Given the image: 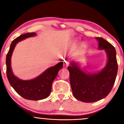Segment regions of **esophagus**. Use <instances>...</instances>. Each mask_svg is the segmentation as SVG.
Segmentation results:
<instances>
[{
	"label": "esophagus",
	"mask_w": 124,
	"mask_h": 124,
	"mask_svg": "<svg viewBox=\"0 0 124 124\" xmlns=\"http://www.w3.org/2000/svg\"><path fill=\"white\" fill-rule=\"evenodd\" d=\"M65 65L66 66H68L69 65V63L68 62H65Z\"/></svg>",
	"instance_id": "esophagus-1"
}]
</instances>
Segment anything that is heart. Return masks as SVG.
Returning a JSON list of instances; mask_svg holds the SVG:
<instances>
[{
  "label": "heart",
  "instance_id": "1",
  "mask_svg": "<svg viewBox=\"0 0 124 124\" xmlns=\"http://www.w3.org/2000/svg\"><path fill=\"white\" fill-rule=\"evenodd\" d=\"M76 39H75V42H76ZM85 44H84V43H82V44H81V47H82V48H84V47H85Z\"/></svg>",
  "mask_w": 124,
  "mask_h": 124
}]
</instances>
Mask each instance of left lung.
<instances>
[{"mask_svg":"<svg viewBox=\"0 0 124 124\" xmlns=\"http://www.w3.org/2000/svg\"><path fill=\"white\" fill-rule=\"evenodd\" d=\"M96 39L99 42L98 49H104L107 56L106 65L101 70L89 73L74 61L68 67L72 93L76 99L85 103L97 101L107 96L114 85L117 74L115 48L103 38Z\"/></svg>","mask_w":124,"mask_h":124,"instance_id":"left-lung-1","label":"left lung"}]
</instances>
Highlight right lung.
I'll use <instances>...</instances> for the list:
<instances>
[{
	"label": "right lung",
	"mask_w": 124,
	"mask_h": 124,
	"mask_svg": "<svg viewBox=\"0 0 124 124\" xmlns=\"http://www.w3.org/2000/svg\"><path fill=\"white\" fill-rule=\"evenodd\" d=\"M35 32H28L20 35L12 41L6 55V73L8 82L20 96L30 100H40L46 99L50 94L52 84L57 76L58 72L63 66L61 62L54 66L50 67L40 75L31 80H22L14 75L11 66V58L16 44L26 38L35 37Z\"/></svg>",
	"instance_id": "add662e5"
}]
</instances>
